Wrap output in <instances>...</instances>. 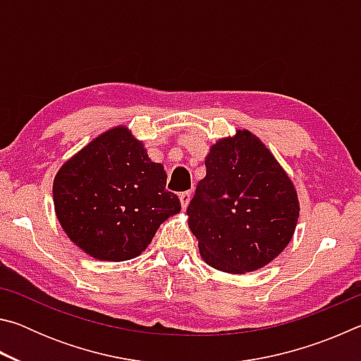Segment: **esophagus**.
<instances>
[{"mask_svg":"<svg viewBox=\"0 0 361 361\" xmlns=\"http://www.w3.org/2000/svg\"><path fill=\"white\" fill-rule=\"evenodd\" d=\"M191 197H192V192L191 191H186V192H181L180 194V204L183 207V210H185L186 207L189 205V202H191Z\"/></svg>","mask_w":361,"mask_h":361,"instance_id":"1","label":"esophagus"}]
</instances>
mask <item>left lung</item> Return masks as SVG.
Returning <instances> with one entry per match:
<instances>
[{
    "label": "left lung",
    "instance_id": "obj_1",
    "mask_svg": "<svg viewBox=\"0 0 361 361\" xmlns=\"http://www.w3.org/2000/svg\"><path fill=\"white\" fill-rule=\"evenodd\" d=\"M188 207V224L207 264L253 272L283 252L299 218L296 188L271 149L247 129L219 138Z\"/></svg>",
    "mask_w": 361,
    "mask_h": 361
}]
</instances>
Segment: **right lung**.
I'll list each match as a JSON object with an SVG mask.
<instances>
[{
  "instance_id": "right-lung-1",
  "label": "right lung",
  "mask_w": 361,
  "mask_h": 361,
  "mask_svg": "<svg viewBox=\"0 0 361 361\" xmlns=\"http://www.w3.org/2000/svg\"><path fill=\"white\" fill-rule=\"evenodd\" d=\"M162 164L152 162L127 126L100 133L62 164L54 178V209L68 239L99 261L142 255L180 199L166 189Z\"/></svg>"
}]
</instances>
